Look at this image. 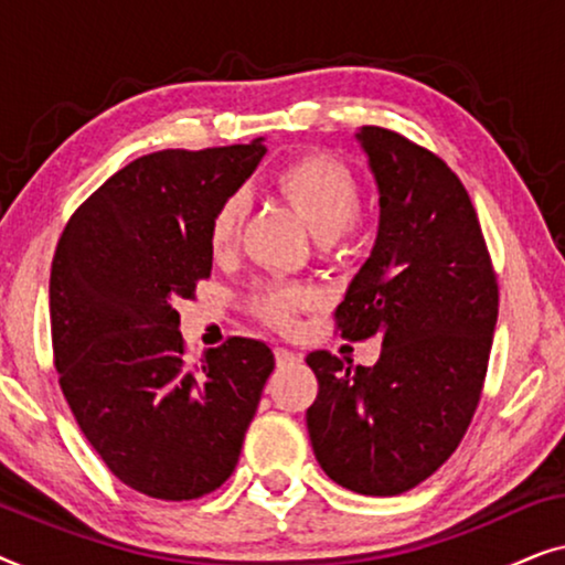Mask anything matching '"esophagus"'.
I'll return each mask as SVG.
<instances>
[{
	"label": "esophagus",
	"instance_id": "34e87169",
	"mask_svg": "<svg viewBox=\"0 0 565 565\" xmlns=\"http://www.w3.org/2000/svg\"><path fill=\"white\" fill-rule=\"evenodd\" d=\"M275 358H277V365H280V367H292V365H296V362L300 360L296 352L285 350V347H277V350H275Z\"/></svg>",
	"mask_w": 565,
	"mask_h": 565
}]
</instances>
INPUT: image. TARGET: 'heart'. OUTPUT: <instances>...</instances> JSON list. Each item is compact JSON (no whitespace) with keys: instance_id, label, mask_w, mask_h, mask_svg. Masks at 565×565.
I'll list each match as a JSON object with an SVG mask.
<instances>
[{"instance_id":"1","label":"heart","mask_w":565,"mask_h":565,"mask_svg":"<svg viewBox=\"0 0 565 565\" xmlns=\"http://www.w3.org/2000/svg\"><path fill=\"white\" fill-rule=\"evenodd\" d=\"M280 190L292 200L316 236L334 238L344 234L362 207V190L342 161L311 153L290 161L277 174ZM246 215L244 192H231L213 211L207 242L213 254L234 252ZM316 303V290L306 285L273 280L254 292V308L275 327H292L303 308Z\"/></svg>"}]
</instances>
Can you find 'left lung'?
<instances>
[{"mask_svg":"<svg viewBox=\"0 0 565 565\" xmlns=\"http://www.w3.org/2000/svg\"><path fill=\"white\" fill-rule=\"evenodd\" d=\"M358 141L381 192V226L334 321L350 342L381 339V360L352 367L327 350L308 354L319 396L306 424L331 481L396 497L435 473L468 431L499 285L458 174L396 130L362 126Z\"/></svg>","mask_w":565,"mask_h":565,"instance_id":"1","label":"left lung"}]
</instances>
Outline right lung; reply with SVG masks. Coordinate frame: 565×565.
I'll return each instance as SVG.
<instances>
[{
  "mask_svg": "<svg viewBox=\"0 0 565 565\" xmlns=\"http://www.w3.org/2000/svg\"><path fill=\"white\" fill-rule=\"evenodd\" d=\"M265 151L257 138L146 153L76 207L53 254L61 391L113 476L151 499H200L234 473L275 367L246 337L188 362L174 311L211 277L213 211Z\"/></svg>",
  "mask_w": 565,
  "mask_h": 565,
  "instance_id": "1",
  "label": "right lung"
}]
</instances>
